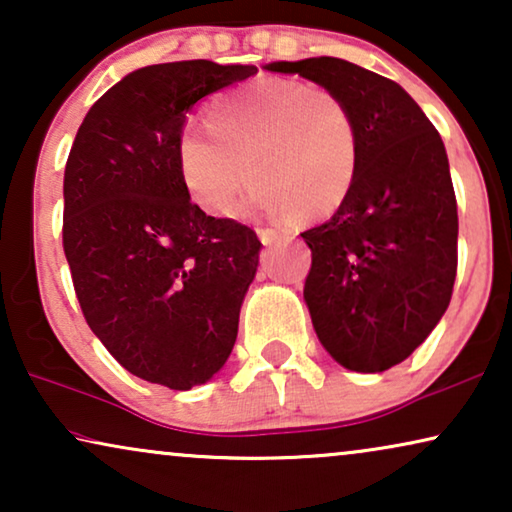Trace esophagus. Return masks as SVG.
<instances>
[{
	"label": "esophagus",
	"mask_w": 512,
	"mask_h": 512,
	"mask_svg": "<svg viewBox=\"0 0 512 512\" xmlns=\"http://www.w3.org/2000/svg\"><path fill=\"white\" fill-rule=\"evenodd\" d=\"M256 233H258V240H261L265 247H270V244L282 240V235H279V230L275 228H256Z\"/></svg>",
	"instance_id": "esophagus-1"
}]
</instances>
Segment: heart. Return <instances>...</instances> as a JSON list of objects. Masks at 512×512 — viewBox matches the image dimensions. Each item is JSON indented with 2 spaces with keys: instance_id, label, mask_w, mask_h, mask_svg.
Listing matches in <instances>:
<instances>
[{
  "instance_id": "heart-1",
  "label": "heart",
  "mask_w": 512,
  "mask_h": 512,
  "mask_svg": "<svg viewBox=\"0 0 512 512\" xmlns=\"http://www.w3.org/2000/svg\"><path fill=\"white\" fill-rule=\"evenodd\" d=\"M207 125L188 123L177 142L181 184L207 214L228 216L247 174L251 212L319 219L352 191L359 135L333 90L265 81L212 104Z\"/></svg>"
}]
</instances>
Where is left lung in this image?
Masks as SVG:
<instances>
[{
	"label": "left lung",
	"instance_id": "1",
	"mask_svg": "<svg viewBox=\"0 0 512 512\" xmlns=\"http://www.w3.org/2000/svg\"><path fill=\"white\" fill-rule=\"evenodd\" d=\"M340 95L359 135L347 200L300 237L305 303L326 352L356 373L408 359L443 317L457 277V198L438 130L396 81L340 58L270 62Z\"/></svg>",
	"mask_w": 512,
	"mask_h": 512
}]
</instances>
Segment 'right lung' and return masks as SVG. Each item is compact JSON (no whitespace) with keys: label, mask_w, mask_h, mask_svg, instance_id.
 <instances>
[{"label":"right lung","mask_w":512,"mask_h":512,"mask_svg":"<svg viewBox=\"0 0 512 512\" xmlns=\"http://www.w3.org/2000/svg\"><path fill=\"white\" fill-rule=\"evenodd\" d=\"M254 65L132 72L83 118L65 167L62 247L90 331L146 382L188 391L228 361L258 268L256 233L193 205L177 142L202 97Z\"/></svg>","instance_id":"right-lung-1"}]
</instances>
